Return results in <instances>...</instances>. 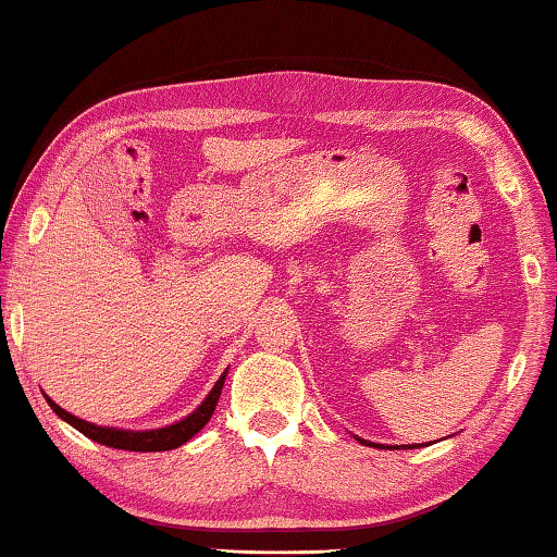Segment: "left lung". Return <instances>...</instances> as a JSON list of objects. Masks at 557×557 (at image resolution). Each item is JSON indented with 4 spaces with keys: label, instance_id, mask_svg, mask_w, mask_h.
Segmentation results:
<instances>
[{
    "label": "left lung",
    "instance_id": "1",
    "mask_svg": "<svg viewBox=\"0 0 557 557\" xmlns=\"http://www.w3.org/2000/svg\"><path fill=\"white\" fill-rule=\"evenodd\" d=\"M359 441H361V444H367V441H364V438H359Z\"/></svg>",
    "mask_w": 557,
    "mask_h": 557
}]
</instances>
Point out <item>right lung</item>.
I'll return each instance as SVG.
<instances>
[{
  "label": "right lung",
  "instance_id": "1",
  "mask_svg": "<svg viewBox=\"0 0 557 557\" xmlns=\"http://www.w3.org/2000/svg\"><path fill=\"white\" fill-rule=\"evenodd\" d=\"M223 384H225V374L218 379L213 392L206 396V401H202L198 409L190 413V417H185L183 421L173 423V426L156 429V431H119V429L94 426V423L76 419L74 413L61 409V406L51 401L49 396H47V401L66 423H72V426L82 431L84 436L99 441V444H103V446L123 448V451H171V448H178L185 444V441H190L210 421V417H213V411L218 406L220 392H223Z\"/></svg>",
  "mask_w": 557,
  "mask_h": 557
}]
</instances>
